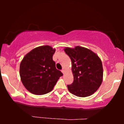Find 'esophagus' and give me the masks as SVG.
Here are the masks:
<instances>
[{
    "label": "esophagus",
    "instance_id": "obj_1",
    "mask_svg": "<svg viewBox=\"0 0 124 124\" xmlns=\"http://www.w3.org/2000/svg\"><path fill=\"white\" fill-rule=\"evenodd\" d=\"M62 73H63V74L65 73V70H64V69H62Z\"/></svg>",
    "mask_w": 124,
    "mask_h": 124
}]
</instances>
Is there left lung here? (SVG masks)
<instances>
[{
	"instance_id": "obj_1",
	"label": "left lung",
	"mask_w": 124,
	"mask_h": 124,
	"mask_svg": "<svg viewBox=\"0 0 124 124\" xmlns=\"http://www.w3.org/2000/svg\"><path fill=\"white\" fill-rule=\"evenodd\" d=\"M64 51L72 62L73 82L68 85L69 92L79 97H87L97 91L103 81L102 62L96 54L87 48L65 47Z\"/></svg>"
}]
</instances>
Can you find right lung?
<instances>
[{"mask_svg":"<svg viewBox=\"0 0 124 124\" xmlns=\"http://www.w3.org/2000/svg\"><path fill=\"white\" fill-rule=\"evenodd\" d=\"M55 51L48 45L37 47L28 52L21 62V82L32 94L43 95L50 93L62 76V73L56 68L52 59Z\"/></svg>","mask_w":124,"mask_h":124,"instance_id":"right-lung-1","label":"right lung"}]
</instances>
